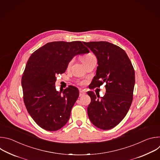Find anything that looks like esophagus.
<instances>
[{"mask_svg":"<svg viewBox=\"0 0 160 160\" xmlns=\"http://www.w3.org/2000/svg\"><path fill=\"white\" fill-rule=\"evenodd\" d=\"M85 94V92H84L83 91H82V90H80V97H82V96H84Z\"/></svg>","mask_w":160,"mask_h":160,"instance_id":"esophagus-1","label":"esophagus"}]
</instances>
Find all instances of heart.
<instances>
[{
	"label": "heart",
	"instance_id": "1",
	"mask_svg": "<svg viewBox=\"0 0 160 160\" xmlns=\"http://www.w3.org/2000/svg\"><path fill=\"white\" fill-rule=\"evenodd\" d=\"M93 58H95V56H94L93 54H86V55L82 56V60L83 62L85 63V62H87V61H88V60H90V59H93ZM73 60H72V61L69 62V64H68V66H70L72 64V63L73 62ZM80 83L82 84V85H83V84H84V82H81Z\"/></svg>",
	"mask_w": 160,
	"mask_h": 160
}]
</instances>
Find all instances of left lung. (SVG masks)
Instances as JSON below:
<instances>
[{"label": "left lung", "mask_w": 160, "mask_h": 160, "mask_svg": "<svg viewBox=\"0 0 160 160\" xmlns=\"http://www.w3.org/2000/svg\"><path fill=\"white\" fill-rule=\"evenodd\" d=\"M98 59V66L92 85L100 87L106 83V94H87L91 102L87 108L92 123L102 130L116 127L126 116L133 99L135 72L127 54L120 47L100 41L83 42Z\"/></svg>", "instance_id": "obj_1"}]
</instances>
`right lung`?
<instances>
[{
    "label": "right lung",
    "mask_w": 160,
    "mask_h": 160,
    "mask_svg": "<svg viewBox=\"0 0 160 160\" xmlns=\"http://www.w3.org/2000/svg\"><path fill=\"white\" fill-rule=\"evenodd\" d=\"M88 52L80 41H58L46 43L29 58L21 79L23 100L28 113L41 128L56 131L68 122L79 91L70 85L58 92L56 76L65 72L74 56Z\"/></svg>",
    "instance_id": "right-lung-1"
}]
</instances>
